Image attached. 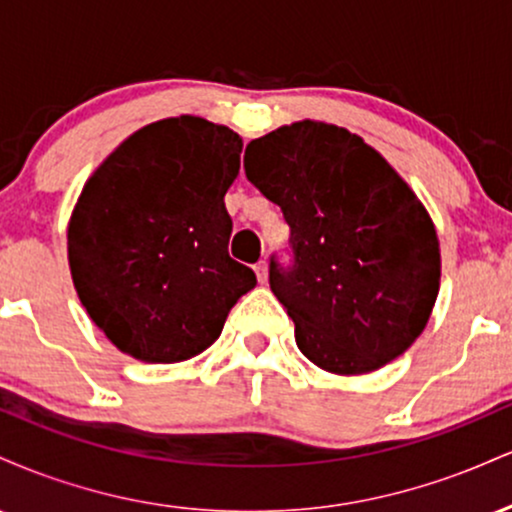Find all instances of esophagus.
<instances>
[{
	"mask_svg": "<svg viewBox=\"0 0 512 512\" xmlns=\"http://www.w3.org/2000/svg\"><path fill=\"white\" fill-rule=\"evenodd\" d=\"M255 274H257V281H260V284H264V281H267V276H269L267 262H257L255 264Z\"/></svg>",
	"mask_w": 512,
	"mask_h": 512,
	"instance_id": "esophagus-1",
	"label": "esophagus"
}]
</instances>
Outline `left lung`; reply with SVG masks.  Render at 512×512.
<instances>
[{"mask_svg":"<svg viewBox=\"0 0 512 512\" xmlns=\"http://www.w3.org/2000/svg\"><path fill=\"white\" fill-rule=\"evenodd\" d=\"M245 175L291 228L293 264L272 257L269 286L303 356L337 375L402 356L436 305L440 248L397 170L349 129L303 120L252 139Z\"/></svg>","mask_w":512,"mask_h":512,"instance_id":"8db88e82","label":"left lung"}]
</instances>
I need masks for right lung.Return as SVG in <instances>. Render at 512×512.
I'll return each mask as SVG.
<instances>
[{"label": "right lung", "instance_id": "add662e5", "mask_svg": "<svg viewBox=\"0 0 512 512\" xmlns=\"http://www.w3.org/2000/svg\"><path fill=\"white\" fill-rule=\"evenodd\" d=\"M243 139L195 115L151 122L88 178L67 228L74 289L122 354L178 363L219 339L255 272L228 255Z\"/></svg>", "mask_w": 512, "mask_h": 512}]
</instances>
